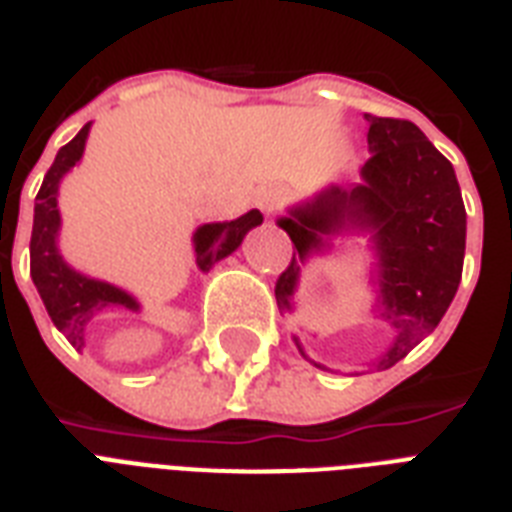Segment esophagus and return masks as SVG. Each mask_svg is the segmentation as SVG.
<instances>
[{"label": "esophagus", "mask_w": 512, "mask_h": 512, "mask_svg": "<svg viewBox=\"0 0 512 512\" xmlns=\"http://www.w3.org/2000/svg\"><path fill=\"white\" fill-rule=\"evenodd\" d=\"M255 201H257V207L271 215V212H276V209L281 207V201H284V193H281V188H276V185H263V188L257 191Z\"/></svg>", "instance_id": "34e87169"}]
</instances>
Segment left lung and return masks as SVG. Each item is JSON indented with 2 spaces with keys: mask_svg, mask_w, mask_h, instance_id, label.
I'll list each match as a JSON object with an SVG mask.
<instances>
[{
  "mask_svg": "<svg viewBox=\"0 0 512 512\" xmlns=\"http://www.w3.org/2000/svg\"><path fill=\"white\" fill-rule=\"evenodd\" d=\"M366 122L372 156L361 167V183L332 185L279 220L297 252L276 281V303L279 311H292L300 263L327 249L329 236L372 233L374 284L380 287L374 313L393 329L390 348L369 364L380 372L398 364L444 319L460 287L468 223L452 162L417 124L372 114ZM295 342L305 356L297 337Z\"/></svg>",
  "mask_w": 512,
  "mask_h": 512,
  "instance_id": "1",
  "label": "left lung"
}]
</instances>
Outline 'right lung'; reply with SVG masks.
<instances>
[{"mask_svg": "<svg viewBox=\"0 0 512 512\" xmlns=\"http://www.w3.org/2000/svg\"><path fill=\"white\" fill-rule=\"evenodd\" d=\"M87 135H90V124H84L79 135L60 148L58 156H55V162L44 175L42 188L36 193L34 231H31V279H34L36 292L42 297L52 324L79 350L84 348L87 327L95 319H100L103 313L114 311V308L140 311L138 300L127 295L124 289L74 271L58 252V185L63 175L82 159ZM260 223H263V215L252 209L231 223H207L196 228V233H193L196 265L207 273L217 260L236 252L247 231H252Z\"/></svg>", "mask_w": 512, "mask_h": 512, "instance_id": "right-lung-1", "label": "right lung"}]
</instances>
